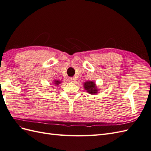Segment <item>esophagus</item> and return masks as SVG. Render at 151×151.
Here are the masks:
<instances>
[{
  "label": "esophagus",
  "mask_w": 151,
  "mask_h": 151,
  "mask_svg": "<svg viewBox=\"0 0 151 151\" xmlns=\"http://www.w3.org/2000/svg\"><path fill=\"white\" fill-rule=\"evenodd\" d=\"M74 80L75 79H74V77H69V78H68V81H70V82H74Z\"/></svg>",
  "instance_id": "esophagus-1"
}]
</instances>
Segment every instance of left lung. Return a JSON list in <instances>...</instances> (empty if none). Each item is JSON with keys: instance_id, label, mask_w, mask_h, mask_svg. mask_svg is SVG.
I'll list each match as a JSON object with an SVG mask.
<instances>
[{"instance_id": "obj_1", "label": "left lung", "mask_w": 151, "mask_h": 151, "mask_svg": "<svg viewBox=\"0 0 151 151\" xmlns=\"http://www.w3.org/2000/svg\"><path fill=\"white\" fill-rule=\"evenodd\" d=\"M84 88L91 94H95L98 93V89L96 86L95 83L93 81H86L84 84Z\"/></svg>"}]
</instances>
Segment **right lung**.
Here are the masks:
<instances>
[{"label": "right lung", "mask_w": 151, "mask_h": 151, "mask_svg": "<svg viewBox=\"0 0 151 151\" xmlns=\"http://www.w3.org/2000/svg\"><path fill=\"white\" fill-rule=\"evenodd\" d=\"M55 85L57 86V85H58L59 84L61 83V82L60 81H58V80H56V81H54L53 83Z\"/></svg>", "instance_id": "1"}]
</instances>
